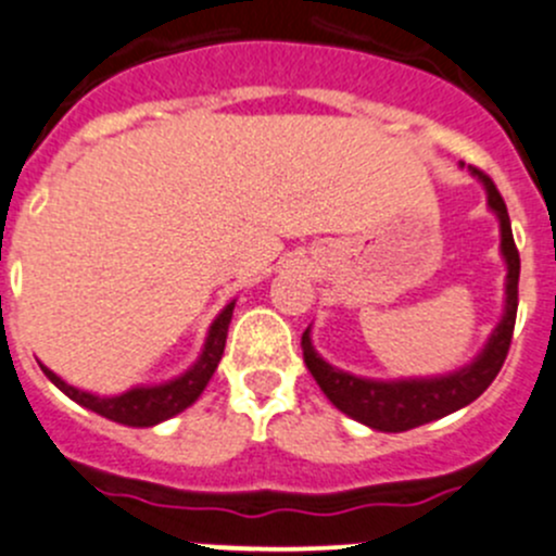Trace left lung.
Returning <instances> with one entry per match:
<instances>
[{
  "label": "left lung",
  "mask_w": 556,
  "mask_h": 556,
  "mask_svg": "<svg viewBox=\"0 0 556 556\" xmlns=\"http://www.w3.org/2000/svg\"><path fill=\"white\" fill-rule=\"evenodd\" d=\"M472 175L481 178L486 186L489 207L497 213L500 232H503V256L508 262V283H505V316L494 334L489 338L486 349L481 351L470 367H463L459 372L441 378H425V381H367V378L349 376L343 370H334L332 365L321 359L311 345V329L302 332V354H305V365L321 392L327 394L329 403L334 408L343 410L351 419L362 421V425L372 427L381 432H405L414 427L435 421L441 416L454 414V410L465 408L476 397H481L489 389V383L497 378L500 367H503L505 356H508L510 338H514L516 324V307H519V251H516L514 232H510V218L505 200L500 197L497 186L489 178L483 169L472 167Z\"/></svg>",
  "instance_id": "left-lung-1"
}]
</instances>
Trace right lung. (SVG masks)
I'll use <instances>...</instances> for the list:
<instances>
[{
	"label": "right lung",
	"mask_w": 556,
	"mask_h": 556,
	"mask_svg": "<svg viewBox=\"0 0 556 556\" xmlns=\"http://www.w3.org/2000/svg\"><path fill=\"white\" fill-rule=\"evenodd\" d=\"M232 311H235V302H229V305L218 313L211 332H207L205 351H202V356L197 359V365L191 367V370H186L180 378H175V381L162 383V387H140V389H129V392L118 394V397H97V394L80 392V389L64 383L62 378H59L53 370H48L46 365L40 367L70 400H75V403H80L84 408L93 410V414L118 421V425L153 427L159 425V421L169 419V416L189 408V405L200 397L202 389L207 387V381H211L213 372H216L218 362H222L224 345H227Z\"/></svg>",
	"instance_id": "obj_1"
}]
</instances>
